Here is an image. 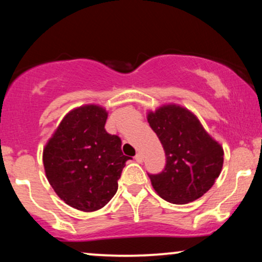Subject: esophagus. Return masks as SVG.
Here are the masks:
<instances>
[{
    "mask_svg": "<svg viewBox=\"0 0 262 262\" xmlns=\"http://www.w3.org/2000/svg\"><path fill=\"white\" fill-rule=\"evenodd\" d=\"M135 160L137 161L138 163H142V162H143V155H142V154H141V152H137V154H136Z\"/></svg>",
    "mask_w": 262,
    "mask_h": 262,
    "instance_id": "esophagus-1",
    "label": "esophagus"
}]
</instances>
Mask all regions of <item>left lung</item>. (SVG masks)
Listing matches in <instances>:
<instances>
[{"label":"left lung","mask_w":262,"mask_h":262,"mask_svg":"<svg viewBox=\"0 0 262 262\" xmlns=\"http://www.w3.org/2000/svg\"><path fill=\"white\" fill-rule=\"evenodd\" d=\"M146 119L167 159L160 174H149L155 192L173 204H187L205 194L222 171V145L191 111L180 105L161 106L148 112Z\"/></svg>","instance_id":"1"}]
</instances>
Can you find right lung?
<instances>
[{
  "instance_id": "add662e5",
  "label": "right lung",
  "mask_w": 262,
  "mask_h": 262,
  "mask_svg": "<svg viewBox=\"0 0 262 262\" xmlns=\"http://www.w3.org/2000/svg\"><path fill=\"white\" fill-rule=\"evenodd\" d=\"M108 113L99 105H83L63 118L42 151L46 178L68 205L84 212L101 209L113 198L118 180L131 157L121 141L107 134Z\"/></svg>"
}]
</instances>
